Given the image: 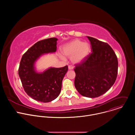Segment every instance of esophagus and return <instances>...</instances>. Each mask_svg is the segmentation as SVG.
Instances as JSON below:
<instances>
[{"label": "esophagus", "instance_id": "1", "mask_svg": "<svg viewBox=\"0 0 135 135\" xmlns=\"http://www.w3.org/2000/svg\"><path fill=\"white\" fill-rule=\"evenodd\" d=\"M73 69H74V67L73 66H68V69L69 70H72Z\"/></svg>", "mask_w": 135, "mask_h": 135}]
</instances>
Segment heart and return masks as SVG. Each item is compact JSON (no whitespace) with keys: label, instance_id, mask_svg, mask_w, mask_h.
I'll return each mask as SVG.
<instances>
[{"label":"heart","instance_id":"obj_1","mask_svg":"<svg viewBox=\"0 0 135 135\" xmlns=\"http://www.w3.org/2000/svg\"><path fill=\"white\" fill-rule=\"evenodd\" d=\"M90 45L87 42H83L79 40H74L65 44L62 49L63 54L71 57V61L74 64H79L84 61L90 52ZM60 57L64 59L65 57Z\"/></svg>","mask_w":135,"mask_h":135}]
</instances>
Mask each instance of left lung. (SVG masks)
Instances as JSON below:
<instances>
[{
  "label": "left lung",
  "mask_w": 135,
  "mask_h": 135,
  "mask_svg": "<svg viewBox=\"0 0 135 135\" xmlns=\"http://www.w3.org/2000/svg\"><path fill=\"white\" fill-rule=\"evenodd\" d=\"M86 37L90 42L92 53L81 64L76 65L74 84L82 95L95 98L106 92L115 83L118 61L107 43Z\"/></svg>",
  "instance_id": "1"
}]
</instances>
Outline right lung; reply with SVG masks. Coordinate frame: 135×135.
Returning <instances> with one entry per match:
<instances>
[{"instance_id": "add662e5", "label": "right lung", "mask_w": 135, "mask_h": 135, "mask_svg": "<svg viewBox=\"0 0 135 135\" xmlns=\"http://www.w3.org/2000/svg\"><path fill=\"white\" fill-rule=\"evenodd\" d=\"M57 41L56 38H50L37 42L23 55L20 61L18 75L23 89L29 97L38 102L48 103L58 97L68 71L67 66L37 70L36 62L42 56L56 52Z\"/></svg>"}]
</instances>
